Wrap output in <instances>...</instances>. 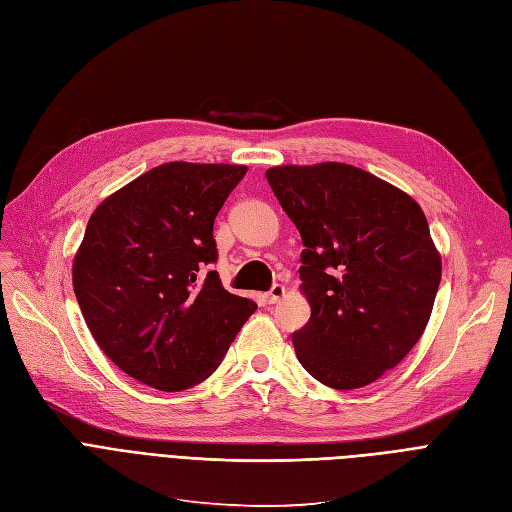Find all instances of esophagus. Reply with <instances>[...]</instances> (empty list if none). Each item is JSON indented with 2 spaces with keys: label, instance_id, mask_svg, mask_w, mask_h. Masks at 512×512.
<instances>
[{
  "label": "esophagus",
  "instance_id": "obj_1",
  "mask_svg": "<svg viewBox=\"0 0 512 512\" xmlns=\"http://www.w3.org/2000/svg\"><path fill=\"white\" fill-rule=\"evenodd\" d=\"M282 295H285V287H282V285H272V289H270L266 295H263V297H266L268 304H276V301H278Z\"/></svg>",
  "mask_w": 512,
  "mask_h": 512
}]
</instances>
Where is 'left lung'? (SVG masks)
I'll list each match as a JSON object with an SVG mask.
<instances>
[{
    "label": "left lung",
    "mask_w": 512,
    "mask_h": 512,
    "mask_svg": "<svg viewBox=\"0 0 512 512\" xmlns=\"http://www.w3.org/2000/svg\"><path fill=\"white\" fill-rule=\"evenodd\" d=\"M299 230L310 320L293 333L299 363L335 390L363 388L418 344L441 282L420 204L342 162L266 173Z\"/></svg>",
    "instance_id": "8db88e82"
}]
</instances>
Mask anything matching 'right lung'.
I'll return each instance as SVG.
<instances>
[{
	"mask_svg": "<svg viewBox=\"0 0 512 512\" xmlns=\"http://www.w3.org/2000/svg\"><path fill=\"white\" fill-rule=\"evenodd\" d=\"M246 175L236 164L168 162L92 213L73 291L101 350L164 392L211 375L257 306L221 285L215 217Z\"/></svg>",
	"mask_w": 512,
	"mask_h": 512,
	"instance_id": "add662e5",
	"label": "right lung"
}]
</instances>
